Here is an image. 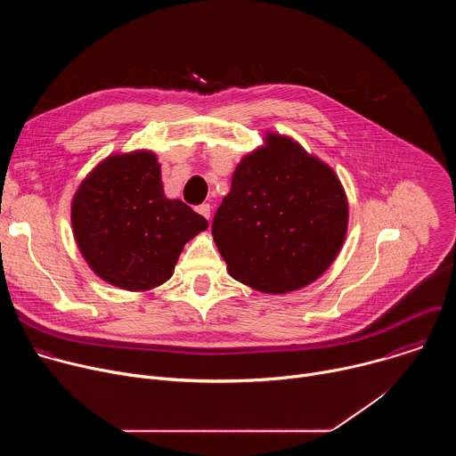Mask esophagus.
I'll use <instances>...</instances> for the list:
<instances>
[{"instance_id": "obj_1", "label": "esophagus", "mask_w": 456, "mask_h": 456, "mask_svg": "<svg viewBox=\"0 0 456 456\" xmlns=\"http://www.w3.org/2000/svg\"><path fill=\"white\" fill-rule=\"evenodd\" d=\"M197 213L209 220V216H211V206H209V204H202V206H199V208H197Z\"/></svg>"}]
</instances>
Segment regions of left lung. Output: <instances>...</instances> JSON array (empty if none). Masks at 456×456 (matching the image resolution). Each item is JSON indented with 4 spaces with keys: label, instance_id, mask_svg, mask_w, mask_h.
<instances>
[{
    "label": "left lung",
    "instance_id": "8db88e82",
    "mask_svg": "<svg viewBox=\"0 0 456 456\" xmlns=\"http://www.w3.org/2000/svg\"><path fill=\"white\" fill-rule=\"evenodd\" d=\"M346 231L348 200L336 171L276 132L240 160L213 220L229 274L265 294L314 283L334 264Z\"/></svg>",
    "mask_w": 456,
    "mask_h": 456
}]
</instances>
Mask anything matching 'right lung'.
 Wrapping results in <instances>:
<instances>
[{
  "label": "right lung",
  "instance_id": "1",
  "mask_svg": "<svg viewBox=\"0 0 456 456\" xmlns=\"http://www.w3.org/2000/svg\"><path fill=\"white\" fill-rule=\"evenodd\" d=\"M208 227L204 216L166 197L150 150L111 153L72 199V231L85 262L102 281L129 292L166 283L183 245Z\"/></svg>",
  "mask_w": 456,
  "mask_h": 456
}]
</instances>
